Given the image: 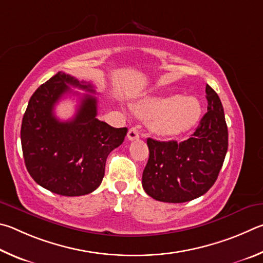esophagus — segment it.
I'll return each instance as SVG.
<instances>
[{"mask_svg": "<svg viewBox=\"0 0 263 263\" xmlns=\"http://www.w3.org/2000/svg\"><path fill=\"white\" fill-rule=\"evenodd\" d=\"M137 139H140V134H139V132H137V129L136 128H130L128 130V140L129 141H134V140H137Z\"/></svg>", "mask_w": 263, "mask_h": 263, "instance_id": "obj_1", "label": "esophagus"}]
</instances>
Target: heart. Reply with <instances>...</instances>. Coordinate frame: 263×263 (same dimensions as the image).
I'll use <instances>...</instances> for the list:
<instances>
[{
  "label": "heart",
  "mask_w": 263,
  "mask_h": 263,
  "mask_svg": "<svg viewBox=\"0 0 263 263\" xmlns=\"http://www.w3.org/2000/svg\"><path fill=\"white\" fill-rule=\"evenodd\" d=\"M136 113L151 120L150 129L163 137L179 136L190 130L199 121L202 113L195 97L168 93L146 97L135 106Z\"/></svg>",
  "instance_id": "1"
}]
</instances>
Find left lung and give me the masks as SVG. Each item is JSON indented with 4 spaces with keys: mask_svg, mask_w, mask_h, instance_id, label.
Listing matches in <instances>:
<instances>
[{
    "mask_svg": "<svg viewBox=\"0 0 263 263\" xmlns=\"http://www.w3.org/2000/svg\"><path fill=\"white\" fill-rule=\"evenodd\" d=\"M208 112L190 139L162 142L148 139L149 160L142 186L153 199L182 203L208 192L223 166L228 151V126L218 95L205 86Z\"/></svg>",
    "mask_w": 263,
    "mask_h": 263,
    "instance_id": "1",
    "label": "left lung"
}]
</instances>
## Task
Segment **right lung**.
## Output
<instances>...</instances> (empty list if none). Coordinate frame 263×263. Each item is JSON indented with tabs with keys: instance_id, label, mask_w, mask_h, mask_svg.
I'll list each match as a JSON object with an SVG mask.
<instances>
[{
	"instance_id": "obj_1",
	"label": "right lung",
	"mask_w": 263,
	"mask_h": 263,
	"mask_svg": "<svg viewBox=\"0 0 263 263\" xmlns=\"http://www.w3.org/2000/svg\"><path fill=\"white\" fill-rule=\"evenodd\" d=\"M69 85L96 92L91 83L59 71L30 98L21 141L25 166L38 185L59 195L81 196L99 187L107 156L122 144L128 129L97 119V98L91 95L81 97L75 117L60 121L54 107L71 93Z\"/></svg>"
}]
</instances>
